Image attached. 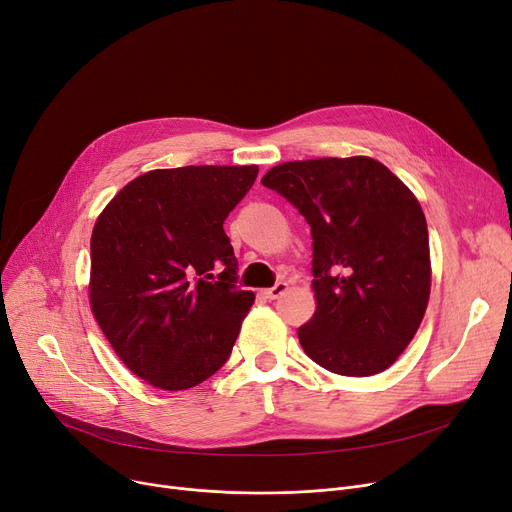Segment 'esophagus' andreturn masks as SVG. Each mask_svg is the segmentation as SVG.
<instances>
[{
	"label": "esophagus",
	"mask_w": 512,
	"mask_h": 512,
	"mask_svg": "<svg viewBox=\"0 0 512 512\" xmlns=\"http://www.w3.org/2000/svg\"><path fill=\"white\" fill-rule=\"evenodd\" d=\"M286 288H288V284H286V282H278V284H274L272 288H265V291H263V297H265V299H278L280 295H284V293H286Z\"/></svg>",
	"instance_id": "1"
}]
</instances>
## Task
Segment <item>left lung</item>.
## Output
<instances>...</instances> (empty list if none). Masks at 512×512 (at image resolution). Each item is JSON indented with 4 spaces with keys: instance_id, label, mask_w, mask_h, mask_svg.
Here are the masks:
<instances>
[{
    "instance_id": "1",
    "label": "left lung",
    "mask_w": 512,
    "mask_h": 512,
    "mask_svg": "<svg viewBox=\"0 0 512 512\" xmlns=\"http://www.w3.org/2000/svg\"><path fill=\"white\" fill-rule=\"evenodd\" d=\"M261 184L311 228L316 311L297 335L322 368L387 370L414 339L431 295L425 213L412 190L370 157L291 161Z\"/></svg>"
}]
</instances>
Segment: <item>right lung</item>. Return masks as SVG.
Segmentation results:
<instances>
[{"mask_svg": "<svg viewBox=\"0 0 512 512\" xmlns=\"http://www.w3.org/2000/svg\"><path fill=\"white\" fill-rule=\"evenodd\" d=\"M257 173V165L152 169L98 215L92 314L144 383L190 389L230 358L255 295L234 286L238 261L224 221ZM213 269L222 270L217 281Z\"/></svg>", "mask_w": 512, "mask_h": 512, "instance_id": "1", "label": "right lung"}]
</instances>
